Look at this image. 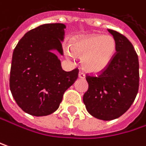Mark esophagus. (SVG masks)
I'll return each mask as SVG.
<instances>
[{"label": "esophagus", "instance_id": "obj_1", "mask_svg": "<svg viewBox=\"0 0 146 146\" xmlns=\"http://www.w3.org/2000/svg\"><path fill=\"white\" fill-rule=\"evenodd\" d=\"M79 78L80 79H85V74H83L82 72H79Z\"/></svg>", "mask_w": 146, "mask_h": 146}]
</instances>
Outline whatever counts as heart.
<instances>
[{
    "mask_svg": "<svg viewBox=\"0 0 146 146\" xmlns=\"http://www.w3.org/2000/svg\"><path fill=\"white\" fill-rule=\"evenodd\" d=\"M115 52V39L110 35L100 33L75 36L71 39L70 49L65 50L68 57L72 56V54L82 57L83 69L92 74L105 71L112 62Z\"/></svg>",
    "mask_w": 146,
    "mask_h": 146,
    "instance_id": "heart-1",
    "label": "heart"
}]
</instances>
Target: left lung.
<instances>
[{
    "label": "left lung",
    "instance_id": "obj_1",
    "mask_svg": "<svg viewBox=\"0 0 146 146\" xmlns=\"http://www.w3.org/2000/svg\"><path fill=\"white\" fill-rule=\"evenodd\" d=\"M116 42V53L109 67L98 77L87 76L88 91L83 102L87 111L103 121L115 120L133 104L139 82V58L131 42L121 33L108 30Z\"/></svg>",
    "mask_w": 146,
    "mask_h": 146
}]
</instances>
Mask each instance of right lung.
I'll use <instances>...</instances> for the list:
<instances>
[{
	"instance_id": "1",
	"label": "right lung",
	"mask_w": 146,
	"mask_h": 146,
	"mask_svg": "<svg viewBox=\"0 0 146 146\" xmlns=\"http://www.w3.org/2000/svg\"><path fill=\"white\" fill-rule=\"evenodd\" d=\"M65 28L60 23L39 25L26 32L13 50L10 91L19 108L29 115L54 113L64 92L78 78L79 70H62L56 55L63 53Z\"/></svg>"
}]
</instances>
